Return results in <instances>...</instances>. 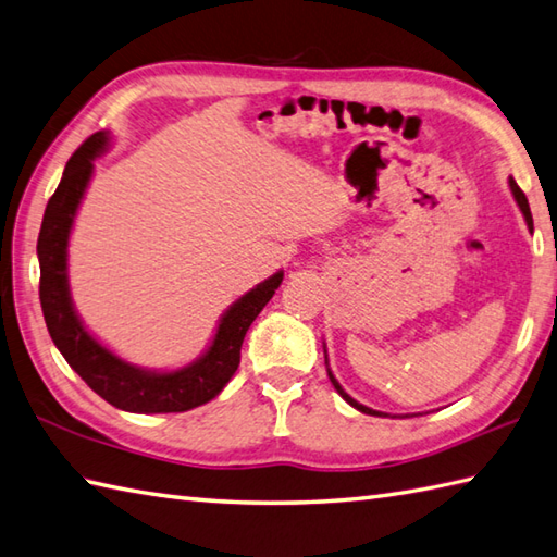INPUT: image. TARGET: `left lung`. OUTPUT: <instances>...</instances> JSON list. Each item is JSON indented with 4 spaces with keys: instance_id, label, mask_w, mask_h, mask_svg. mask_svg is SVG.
Here are the masks:
<instances>
[{
    "instance_id": "left-lung-1",
    "label": "left lung",
    "mask_w": 557,
    "mask_h": 557,
    "mask_svg": "<svg viewBox=\"0 0 557 557\" xmlns=\"http://www.w3.org/2000/svg\"><path fill=\"white\" fill-rule=\"evenodd\" d=\"M510 190H512V195H515V200H517V205H520V209H522V214H524V219H527V226H529V231L534 228V219H531V209H529V202H527V195L522 193V188L520 185L515 183V178H510ZM329 379H331V383H333V388H336L338 393H341V398L345 400V403H350L355 410H360V412H364V414H374V417H383L381 412H376V410H372V407H364V405H360L357 400H352L348 393H345L343 388H341V383L333 379V374L329 372Z\"/></svg>"
}]
</instances>
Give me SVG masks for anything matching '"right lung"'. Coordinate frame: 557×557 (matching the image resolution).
<instances>
[{"mask_svg":"<svg viewBox=\"0 0 557 557\" xmlns=\"http://www.w3.org/2000/svg\"><path fill=\"white\" fill-rule=\"evenodd\" d=\"M104 145L107 133L90 135L66 162L59 188L47 202L40 236H37L45 324L71 369H76V374L109 405L140 414L193 410L216 398L236 374L245 333L264 305L274 298L283 271H276L228 307V312L221 317L212 345L197 362L176 372L159 374L119 360L81 324L73 310L66 276V245L73 216L92 176V159L104 150Z\"/></svg>","mask_w":557,"mask_h":557,"instance_id":"right-lung-1","label":"right lung"}]
</instances>
